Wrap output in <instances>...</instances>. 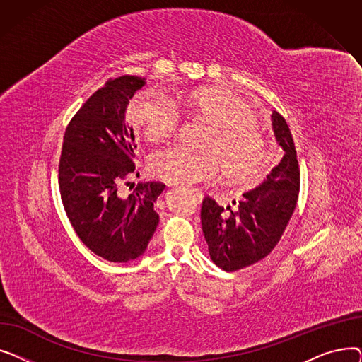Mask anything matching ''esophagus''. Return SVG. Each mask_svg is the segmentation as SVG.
<instances>
[{
	"label": "esophagus",
	"instance_id": "34e87169",
	"mask_svg": "<svg viewBox=\"0 0 362 362\" xmlns=\"http://www.w3.org/2000/svg\"><path fill=\"white\" fill-rule=\"evenodd\" d=\"M194 194H195V197H197V199L201 202L202 201V198H204V195H202V192L199 191V189H194V191H192Z\"/></svg>",
	"mask_w": 362,
	"mask_h": 362
}]
</instances>
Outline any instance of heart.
<instances>
[{"instance_id": "1", "label": "heart", "mask_w": 362, "mask_h": 362, "mask_svg": "<svg viewBox=\"0 0 362 362\" xmlns=\"http://www.w3.org/2000/svg\"><path fill=\"white\" fill-rule=\"evenodd\" d=\"M183 107L210 124L202 151L171 145L154 152L149 161L157 177L175 185H197L216 177L223 167L227 179L252 183L267 164V146L254 108L240 95L223 88L189 92ZM129 119L149 142L173 135L180 123L177 107L156 92H141L132 100Z\"/></svg>"}]
</instances>
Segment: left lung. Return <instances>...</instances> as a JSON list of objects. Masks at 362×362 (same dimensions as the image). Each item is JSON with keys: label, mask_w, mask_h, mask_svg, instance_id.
Returning <instances> with one entry per match:
<instances>
[{"label": "left lung", "mask_w": 362, "mask_h": 362, "mask_svg": "<svg viewBox=\"0 0 362 362\" xmlns=\"http://www.w3.org/2000/svg\"><path fill=\"white\" fill-rule=\"evenodd\" d=\"M277 144L284 151L264 182L238 202V210L205 197L201 208L208 252L224 272H236L267 257L279 243L295 211L300 173L291 129L277 111L272 114Z\"/></svg>", "instance_id": "left-lung-1"}]
</instances>
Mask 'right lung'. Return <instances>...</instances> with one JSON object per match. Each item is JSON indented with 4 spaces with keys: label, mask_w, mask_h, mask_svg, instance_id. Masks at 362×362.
<instances>
[{
    "label": "right lung",
    "mask_w": 362,
    "mask_h": 362,
    "mask_svg": "<svg viewBox=\"0 0 362 362\" xmlns=\"http://www.w3.org/2000/svg\"><path fill=\"white\" fill-rule=\"evenodd\" d=\"M144 85L138 76L107 81L64 133L59 186L66 214L88 248L111 262L139 258L160 221L156 201L164 183H138L129 197L120 194V185L135 171L136 144L126 108Z\"/></svg>",
    "instance_id": "1"
}]
</instances>
